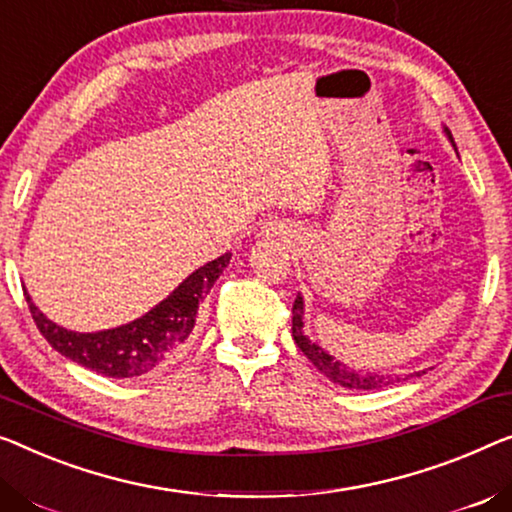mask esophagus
<instances>
[{"label":"esophagus","mask_w":512,"mask_h":512,"mask_svg":"<svg viewBox=\"0 0 512 512\" xmlns=\"http://www.w3.org/2000/svg\"><path fill=\"white\" fill-rule=\"evenodd\" d=\"M264 232H266V236H282V234H287L285 230H282L280 225H273V223H271V225H266V230H264Z\"/></svg>","instance_id":"esophagus-1"}]
</instances>
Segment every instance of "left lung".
I'll use <instances>...</instances> for the list:
<instances>
[{
    "label": "left lung",
    "instance_id": "left-lung-1",
    "mask_svg": "<svg viewBox=\"0 0 512 512\" xmlns=\"http://www.w3.org/2000/svg\"><path fill=\"white\" fill-rule=\"evenodd\" d=\"M444 131L455 147L453 135L448 133V128H444ZM292 335H294L296 347H299L301 352L310 358V363L315 365L322 375L329 377L333 384L352 388V391H381V388H388L402 381L400 375H379V372H363V370L349 368V365L335 361L329 352H324V349L315 345V342H310L308 335H303V296L301 294L296 296L294 308H292ZM416 377H421V372H416Z\"/></svg>",
    "mask_w": 512,
    "mask_h": 512
}]
</instances>
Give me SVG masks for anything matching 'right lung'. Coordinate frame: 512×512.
I'll return each mask as SVG.
<instances>
[{
    "instance_id": "right-lung-1",
    "label": "right lung",
    "mask_w": 512,
    "mask_h": 512,
    "mask_svg": "<svg viewBox=\"0 0 512 512\" xmlns=\"http://www.w3.org/2000/svg\"><path fill=\"white\" fill-rule=\"evenodd\" d=\"M230 257V253H225L195 269L147 315L108 331H68L36 308L27 289L25 299L38 331L61 356L71 358L73 363L94 370L98 375L112 379H133L156 370L158 365L172 361L181 352L195 329L197 308H200L204 296L211 292L213 282L230 264Z\"/></svg>"
}]
</instances>
